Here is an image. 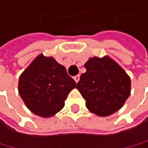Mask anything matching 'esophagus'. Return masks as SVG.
Masks as SVG:
<instances>
[{"instance_id":"esophagus-1","label":"esophagus","mask_w":148,"mask_h":148,"mask_svg":"<svg viewBox=\"0 0 148 148\" xmlns=\"http://www.w3.org/2000/svg\"><path fill=\"white\" fill-rule=\"evenodd\" d=\"M79 78H80V75H75V77H73V79H75V81L76 83L79 81Z\"/></svg>"}]
</instances>
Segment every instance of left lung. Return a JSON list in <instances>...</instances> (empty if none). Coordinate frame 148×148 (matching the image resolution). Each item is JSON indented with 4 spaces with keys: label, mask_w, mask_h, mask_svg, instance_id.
<instances>
[{
    "label": "left lung",
    "mask_w": 148,
    "mask_h": 148,
    "mask_svg": "<svg viewBox=\"0 0 148 148\" xmlns=\"http://www.w3.org/2000/svg\"><path fill=\"white\" fill-rule=\"evenodd\" d=\"M84 67L86 73L76 84L86 107L98 116H109L124 106L130 94V78L110 56H93Z\"/></svg>",
    "instance_id": "8db88e82"
}]
</instances>
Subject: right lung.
<instances>
[{
	"label": "right lung",
	"mask_w": 148,
	"mask_h": 148,
	"mask_svg": "<svg viewBox=\"0 0 148 148\" xmlns=\"http://www.w3.org/2000/svg\"><path fill=\"white\" fill-rule=\"evenodd\" d=\"M76 86L64 66L52 56L39 55L18 79V93L29 110L48 118L60 111L69 92Z\"/></svg>",
	"instance_id": "add662e5"
}]
</instances>
